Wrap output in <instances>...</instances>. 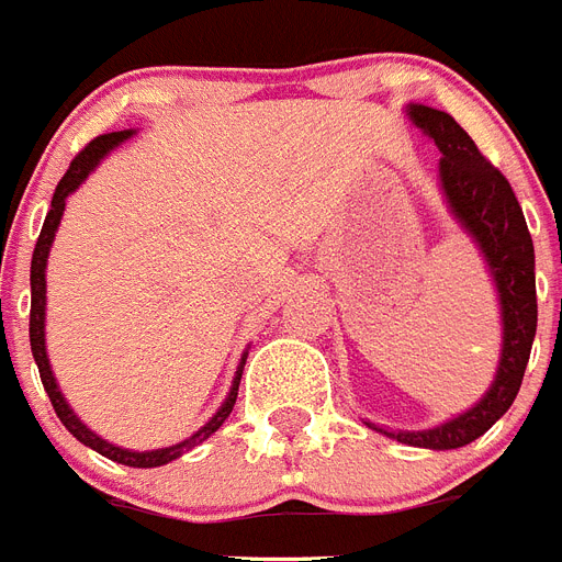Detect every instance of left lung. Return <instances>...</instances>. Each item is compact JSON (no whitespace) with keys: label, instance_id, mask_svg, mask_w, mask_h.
<instances>
[{"label":"left lung","instance_id":"obj_1","mask_svg":"<svg viewBox=\"0 0 562 562\" xmlns=\"http://www.w3.org/2000/svg\"><path fill=\"white\" fill-rule=\"evenodd\" d=\"M408 119L415 121L426 136L435 138V145L443 154V194L450 200L456 217L461 220V226L475 237V244L482 246L484 258L491 263L502 302L505 342H502L499 371H496L491 392L456 420L424 429V432H385L380 426H368L412 447L456 450L487 432L508 412L522 385L533 334H537L533 244L510 182L499 168H493L491 161L484 159L473 138L459 127V121L424 103H412Z\"/></svg>","mask_w":562,"mask_h":562}]
</instances>
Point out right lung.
Returning <instances> with one entry per match:
<instances>
[{"instance_id":"right-lung-1","label":"right lung","mask_w":562,"mask_h":562,"mask_svg":"<svg viewBox=\"0 0 562 562\" xmlns=\"http://www.w3.org/2000/svg\"><path fill=\"white\" fill-rule=\"evenodd\" d=\"M130 136H133V130H121V133H103V136L92 138V142H89V145L83 147V150H80L75 159H71L69 170L63 173V179L57 182V188H54L52 209H48L46 223H43V232H40V237H37V246H34V258H31V325H29V334H31V353H34V362H37V368H40V380H43V385H46L48 401H52L54 412H57V417L63 420V426H66V429H69V432L75 435L80 443H87V447H92L95 452L106 456L110 461H119V464H127V467H161V464H168V461L179 459L182 452L194 450L196 443H203L209 435L217 432L220 426H223V420L232 415V408H235V401H237V385H240V374H244L246 359L240 362V368H237L235 383H232V392H228L226 403L220 406L217 415L211 417L209 424H205L200 432L191 435L188 441L173 443V447H165V450L130 452V450H121V447H112V443H106L103 438H98L95 432H89L87 426L78 420V415L71 412L69 403L63 401L60 389H57V383H54L52 366H48L46 330H43V327H46V258H48V249H52L57 223H60V217H63V209H66V196H69L71 191H75V188H78L80 182H83V179L92 173V168H95L103 156L110 154L112 147Z\"/></svg>"}]
</instances>
